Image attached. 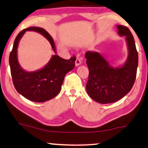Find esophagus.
Here are the masks:
<instances>
[{"mask_svg":"<svg viewBox=\"0 0 148 148\" xmlns=\"http://www.w3.org/2000/svg\"><path fill=\"white\" fill-rule=\"evenodd\" d=\"M81 64V60L79 58H77L75 60V66H78Z\"/></svg>","mask_w":148,"mask_h":148,"instance_id":"1","label":"esophagus"}]
</instances>
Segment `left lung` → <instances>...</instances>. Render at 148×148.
<instances>
[{
  "label": "left lung",
  "instance_id": "left-lung-1",
  "mask_svg": "<svg viewBox=\"0 0 148 148\" xmlns=\"http://www.w3.org/2000/svg\"><path fill=\"white\" fill-rule=\"evenodd\" d=\"M118 34L125 36L128 56L123 65L114 67L103 55L94 51L85 53L89 75L86 85L88 95L101 104L116 102L127 94L134 84L138 67V53L131 32L125 26L117 25Z\"/></svg>",
  "mask_w": 148,
  "mask_h": 148
}]
</instances>
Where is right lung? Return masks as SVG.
Listing matches in <instances>:
<instances>
[{
    "label": "right lung",
    "mask_w": 148,
    "mask_h": 148,
    "mask_svg": "<svg viewBox=\"0 0 148 148\" xmlns=\"http://www.w3.org/2000/svg\"><path fill=\"white\" fill-rule=\"evenodd\" d=\"M26 31H34L43 35L49 41L56 54L48 64L35 71L29 72L24 70L19 64L17 49L20 39ZM53 39L43 28L30 27L23 29L14 40L10 53V70L14 87L18 93L36 102H43L55 98L62 89L66 74L74 69L75 57L64 60L57 55Z\"/></svg>",
    "instance_id": "1"
}]
</instances>
